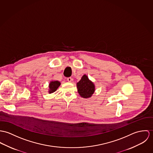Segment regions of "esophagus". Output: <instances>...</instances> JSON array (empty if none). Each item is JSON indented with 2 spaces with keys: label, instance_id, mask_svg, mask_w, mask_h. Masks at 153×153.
<instances>
[{
  "label": "esophagus",
  "instance_id": "34e87169",
  "mask_svg": "<svg viewBox=\"0 0 153 153\" xmlns=\"http://www.w3.org/2000/svg\"><path fill=\"white\" fill-rule=\"evenodd\" d=\"M67 80L68 81V82H71L73 80V79L71 77H68V78H67Z\"/></svg>",
  "mask_w": 153,
  "mask_h": 153
}]
</instances>
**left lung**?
Segmentation results:
<instances>
[{"label": "left lung", "mask_w": 153, "mask_h": 153, "mask_svg": "<svg viewBox=\"0 0 153 153\" xmlns=\"http://www.w3.org/2000/svg\"><path fill=\"white\" fill-rule=\"evenodd\" d=\"M77 91L79 95L85 99L90 98L95 91V85L86 74H84L80 80L77 83Z\"/></svg>", "instance_id": "1"}]
</instances>
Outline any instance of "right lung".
<instances>
[{
  "mask_svg": "<svg viewBox=\"0 0 153 153\" xmlns=\"http://www.w3.org/2000/svg\"><path fill=\"white\" fill-rule=\"evenodd\" d=\"M61 83L57 80H51L49 85V93L51 94L57 90L59 87Z\"/></svg>",
  "mask_w": 153,
  "mask_h": 153,
  "instance_id": "1",
  "label": "right lung"
}]
</instances>
